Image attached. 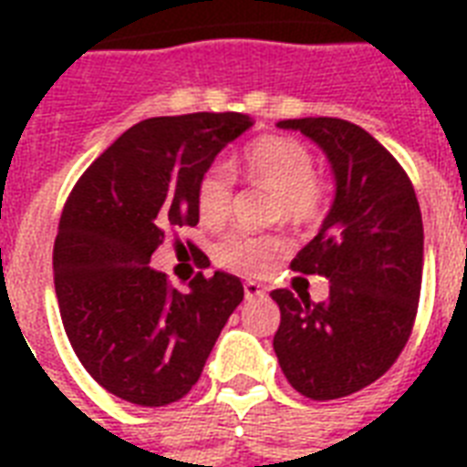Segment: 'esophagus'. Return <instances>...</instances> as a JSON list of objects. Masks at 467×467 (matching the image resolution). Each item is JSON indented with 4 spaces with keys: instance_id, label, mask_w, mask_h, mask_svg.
Returning <instances> with one entry per match:
<instances>
[{
    "instance_id": "esophagus-1",
    "label": "esophagus",
    "mask_w": 467,
    "mask_h": 467,
    "mask_svg": "<svg viewBox=\"0 0 467 467\" xmlns=\"http://www.w3.org/2000/svg\"><path fill=\"white\" fill-rule=\"evenodd\" d=\"M244 298L247 300L266 298V285L256 284V281H247V284H244Z\"/></svg>"
}]
</instances>
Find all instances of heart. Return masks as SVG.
I'll use <instances>...</instances> for the list:
<instances>
[{"label": "heart", "instance_id": "b5f03b06", "mask_svg": "<svg viewBox=\"0 0 467 467\" xmlns=\"http://www.w3.org/2000/svg\"><path fill=\"white\" fill-rule=\"evenodd\" d=\"M240 171L249 183L276 193L274 218L291 223H310L322 208V186L312 176L310 150L303 142L284 135H264L244 148L240 155ZM234 196L233 174L225 167L205 169L196 189L198 220L205 227L223 225L230 215ZM288 240L284 234H254L237 230L225 234L215 247V262L234 274L259 276L285 254Z\"/></svg>", "mask_w": 467, "mask_h": 467}]
</instances>
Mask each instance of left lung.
I'll return each mask as SVG.
<instances>
[{
  "label": "left lung",
  "mask_w": 467,
  "mask_h": 467,
  "mask_svg": "<svg viewBox=\"0 0 467 467\" xmlns=\"http://www.w3.org/2000/svg\"><path fill=\"white\" fill-rule=\"evenodd\" d=\"M278 128L325 152L337 189L319 233L291 264L329 278V298L271 293L281 310L274 351L300 395L347 398L383 376L410 339L424 266L420 203L405 169L363 128L341 119Z\"/></svg>",
  "instance_id": "1"
}]
</instances>
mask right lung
<instances>
[{"label": "right lung", "instance_id": "right-lung-1", "mask_svg": "<svg viewBox=\"0 0 467 467\" xmlns=\"http://www.w3.org/2000/svg\"><path fill=\"white\" fill-rule=\"evenodd\" d=\"M252 126L233 111L140 120L69 193L53 249L57 306L77 358L116 398L182 400L244 298L225 271L198 274L179 293L150 259L171 227L196 225L201 176Z\"/></svg>", "mask_w": 467, "mask_h": 467}]
</instances>
